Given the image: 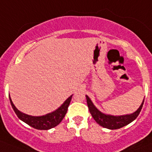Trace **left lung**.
I'll use <instances>...</instances> for the list:
<instances>
[{"label": "left lung", "instance_id": "1", "mask_svg": "<svg viewBox=\"0 0 152 152\" xmlns=\"http://www.w3.org/2000/svg\"><path fill=\"white\" fill-rule=\"evenodd\" d=\"M86 99H87V103H88L89 111L95 121L99 125L109 129H118L133 121L140 113L144 102V99L141 105L134 113L125 114V115L114 116L111 114H106L101 112L99 110H98L88 95H86Z\"/></svg>", "mask_w": 152, "mask_h": 152}]
</instances>
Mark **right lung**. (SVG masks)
Masks as SVG:
<instances>
[{
	"label": "right lung",
	"instance_id": "right-lung-1",
	"mask_svg": "<svg viewBox=\"0 0 152 152\" xmlns=\"http://www.w3.org/2000/svg\"><path fill=\"white\" fill-rule=\"evenodd\" d=\"M72 95L69 96L61 104V106H59L57 110L42 116H31L23 113L19 110L13 104L12 101L11 99L10 95H9V100H10V103L15 111V114L17 115V117L20 120L36 129L48 130L59 125L61 121L63 120V118L67 113L68 107H69L70 102L72 100Z\"/></svg>",
	"mask_w": 152,
	"mask_h": 152
}]
</instances>
